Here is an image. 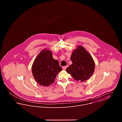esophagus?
<instances>
[{
	"mask_svg": "<svg viewBox=\"0 0 122 122\" xmlns=\"http://www.w3.org/2000/svg\"><path fill=\"white\" fill-rule=\"evenodd\" d=\"M67 66H65L63 67L62 69H63V70H66V69H67Z\"/></svg>",
	"mask_w": 122,
	"mask_h": 122,
	"instance_id": "obj_1",
	"label": "esophagus"
}]
</instances>
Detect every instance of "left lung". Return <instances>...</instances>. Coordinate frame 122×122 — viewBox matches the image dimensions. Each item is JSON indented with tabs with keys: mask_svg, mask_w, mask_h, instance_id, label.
Wrapping results in <instances>:
<instances>
[{
	"mask_svg": "<svg viewBox=\"0 0 122 122\" xmlns=\"http://www.w3.org/2000/svg\"><path fill=\"white\" fill-rule=\"evenodd\" d=\"M72 64L66 71L77 81H86L92 75L95 70V62L90 54L84 47L79 46L71 56Z\"/></svg>",
	"mask_w": 122,
	"mask_h": 122,
	"instance_id": "left-lung-1",
	"label": "left lung"
}]
</instances>
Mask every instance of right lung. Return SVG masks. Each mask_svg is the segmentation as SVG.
<instances>
[{"mask_svg": "<svg viewBox=\"0 0 122 122\" xmlns=\"http://www.w3.org/2000/svg\"><path fill=\"white\" fill-rule=\"evenodd\" d=\"M62 70L58 61L52 57L50 50L43 49L37 55L32 66V73L35 80L44 86L54 81L56 76Z\"/></svg>", "mask_w": 122, "mask_h": 122, "instance_id": "obj_1", "label": "right lung"}]
</instances>
